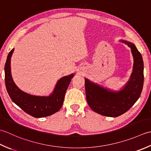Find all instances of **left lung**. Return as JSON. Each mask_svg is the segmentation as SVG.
Instances as JSON below:
<instances>
[{"label": "left lung", "mask_w": 151, "mask_h": 151, "mask_svg": "<svg viewBox=\"0 0 151 151\" xmlns=\"http://www.w3.org/2000/svg\"><path fill=\"white\" fill-rule=\"evenodd\" d=\"M121 42L131 48L134 60L133 72L124 87L119 92H113L85 78L86 98L88 106L94 112L104 116L116 117L126 113L139 99L143 90L142 56L134 44L124 40Z\"/></svg>", "instance_id": "8db88e82"}]
</instances>
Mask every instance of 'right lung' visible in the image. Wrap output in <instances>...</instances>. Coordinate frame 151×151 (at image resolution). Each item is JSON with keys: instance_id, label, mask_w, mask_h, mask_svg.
<instances>
[{"instance_id": "right-lung-1", "label": "right lung", "mask_w": 151, "mask_h": 151, "mask_svg": "<svg viewBox=\"0 0 151 151\" xmlns=\"http://www.w3.org/2000/svg\"><path fill=\"white\" fill-rule=\"evenodd\" d=\"M14 51V49H12L9 53L4 67L6 87L12 100L27 114L36 118L45 117L59 111L73 73L58 80L50 96H38L27 94L17 87L12 78L10 60Z\"/></svg>"}]
</instances>
